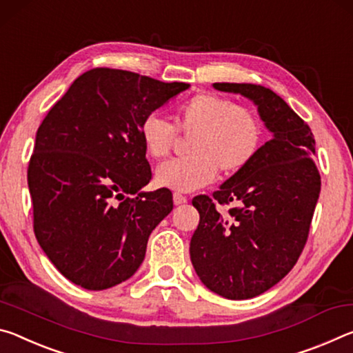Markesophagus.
I'll return each instance as SVG.
<instances>
[{"label": "esophagus", "instance_id": "34e87169", "mask_svg": "<svg viewBox=\"0 0 353 353\" xmlns=\"http://www.w3.org/2000/svg\"><path fill=\"white\" fill-rule=\"evenodd\" d=\"M173 203H175L176 206H180V205L188 203V199L184 197V195H181V194L175 192V194H173Z\"/></svg>", "mask_w": 353, "mask_h": 353}]
</instances>
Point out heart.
Returning <instances> with one entry per match:
<instances>
[{"label": "heart", "mask_w": 353, "mask_h": 353, "mask_svg": "<svg viewBox=\"0 0 353 353\" xmlns=\"http://www.w3.org/2000/svg\"><path fill=\"white\" fill-rule=\"evenodd\" d=\"M176 128L190 139L189 158L172 159L156 169L158 186L175 192H192L223 175H236L256 158L264 142L261 119L250 108L214 94H197L176 108ZM178 132L159 114H148L141 123V139L148 156L165 158Z\"/></svg>", "instance_id": "obj_1"}]
</instances>
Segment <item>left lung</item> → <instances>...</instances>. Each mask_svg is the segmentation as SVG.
<instances>
[{
    "instance_id": "obj_1",
    "label": "left lung",
    "mask_w": 353,
    "mask_h": 353,
    "mask_svg": "<svg viewBox=\"0 0 353 353\" xmlns=\"http://www.w3.org/2000/svg\"><path fill=\"white\" fill-rule=\"evenodd\" d=\"M212 88L248 98L272 134L212 199L192 200L200 214L189 247L195 272L217 296L244 300L285 279L303 250L321 192L316 142L310 126L270 89L234 83ZM214 201L236 206L222 216Z\"/></svg>"
}]
</instances>
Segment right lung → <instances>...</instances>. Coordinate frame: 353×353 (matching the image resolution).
<instances>
[{"mask_svg": "<svg viewBox=\"0 0 353 353\" xmlns=\"http://www.w3.org/2000/svg\"><path fill=\"white\" fill-rule=\"evenodd\" d=\"M189 88L94 68L73 81L39 126L28 169L34 233L74 285L108 290L142 264L173 200L169 189L142 190L152 170L141 123Z\"/></svg>", "mask_w": 353, "mask_h": 353, "instance_id": "add662e5", "label": "right lung"}]
</instances>
